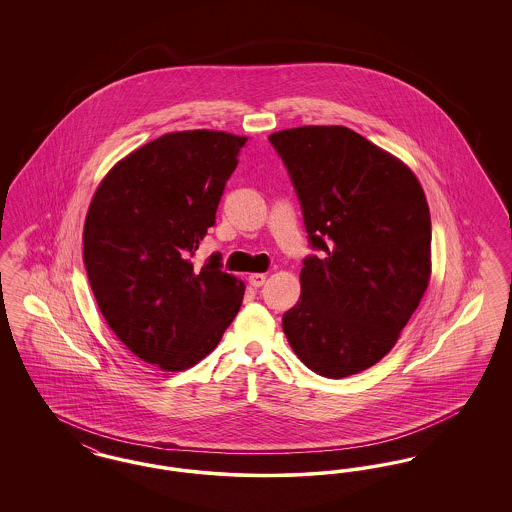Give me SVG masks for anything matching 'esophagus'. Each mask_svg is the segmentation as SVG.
Instances as JSON below:
<instances>
[{"label": "esophagus", "instance_id": "34e87169", "mask_svg": "<svg viewBox=\"0 0 512 512\" xmlns=\"http://www.w3.org/2000/svg\"><path fill=\"white\" fill-rule=\"evenodd\" d=\"M249 284L253 286V288H261L263 284H265V280H267V276L265 274H261V272H257V274H249Z\"/></svg>", "mask_w": 512, "mask_h": 512}]
</instances>
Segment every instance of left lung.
<instances>
[{
	"mask_svg": "<svg viewBox=\"0 0 512 512\" xmlns=\"http://www.w3.org/2000/svg\"><path fill=\"white\" fill-rule=\"evenodd\" d=\"M290 174L311 249L282 326L301 363L326 378L376 365L430 280L432 222L416 176L345 126L268 136Z\"/></svg>",
	"mask_w": 512,
	"mask_h": 512,
	"instance_id": "obj_1",
	"label": "left lung"
}]
</instances>
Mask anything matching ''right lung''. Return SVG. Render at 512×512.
Returning <instances> with one entry per match:
<instances>
[{"label": "right lung", "instance_id": "add662e5", "mask_svg": "<svg viewBox=\"0 0 512 512\" xmlns=\"http://www.w3.org/2000/svg\"><path fill=\"white\" fill-rule=\"evenodd\" d=\"M245 138L186 130L124 157L99 184L84 224V265L99 311L142 361L186 370L238 315L244 284L220 255L195 267Z\"/></svg>", "mask_w": 512, "mask_h": 512}]
</instances>
